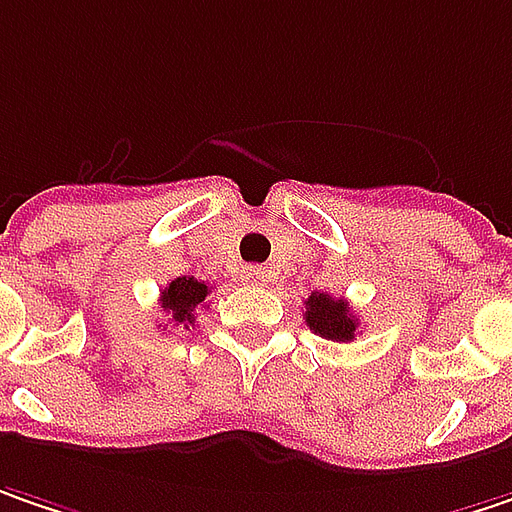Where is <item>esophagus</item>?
<instances>
[{
  "instance_id": "esophagus-1",
  "label": "esophagus",
  "mask_w": 512,
  "mask_h": 512,
  "mask_svg": "<svg viewBox=\"0 0 512 512\" xmlns=\"http://www.w3.org/2000/svg\"><path fill=\"white\" fill-rule=\"evenodd\" d=\"M243 281L252 286H266L269 284V272H266V266H246L243 269Z\"/></svg>"
}]
</instances>
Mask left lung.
<instances>
[{"mask_svg": "<svg viewBox=\"0 0 512 512\" xmlns=\"http://www.w3.org/2000/svg\"><path fill=\"white\" fill-rule=\"evenodd\" d=\"M307 327L330 342H353L359 330V318L350 313V304L345 298H333L327 292H313L307 298Z\"/></svg>", "mask_w": 512, "mask_h": 512, "instance_id": "left-lung-1", "label": "left lung"}]
</instances>
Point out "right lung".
Masks as SVG:
<instances>
[{
  "instance_id": "right-lung-1",
  "label": "right lung",
  "mask_w": 512,
  "mask_h": 512,
  "mask_svg": "<svg viewBox=\"0 0 512 512\" xmlns=\"http://www.w3.org/2000/svg\"><path fill=\"white\" fill-rule=\"evenodd\" d=\"M211 286L205 281H196L194 275H185V278H173L170 284L162 289V310L173 324H182V327H191L196 318L194 310L199 304H205Z\"/></svg>"
}]
</instances>
